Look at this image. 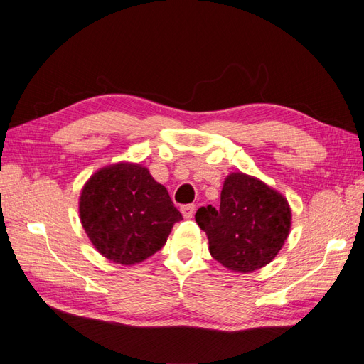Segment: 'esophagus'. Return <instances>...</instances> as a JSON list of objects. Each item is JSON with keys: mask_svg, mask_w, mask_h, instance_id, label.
<instances>
[{"mask_svg": "<svg viewBox=\"0 0 364 364\" xmlns=\"http://www.w3.org/2000/svg\"><path fill=\"white\" fill-rule=\"evenodd\" d=\"M181 211H182V215H183L185 218H191V217L194 215V213H196V205H194V203H188V205H182V208H181Z\"/></svg>", "mask_w": 364, "mask_h": 364, "instance_id": "esophagus-1", "label": "esophagus"}]
</instances>
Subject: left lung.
<instances>
[{
  "label": "left lung",
  "instance_id": "left-lung-1",
  "mask_svg": "<svg viewBox=\"0 0 364 364\" xmlns=\"http://www.w3.org/2000/svg\"><path fill=\"white\" fill-rule=\"evenodd\" d=\"M290 220L284 196L243 173L228 176L218 209L208 205L196 213L213 258L240 273L258 270L277 257L289 237Z\"/></svg>",
  "mask_w": 364,
  "mask_h": 364
}]
</instances>
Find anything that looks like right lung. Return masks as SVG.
<instances>
[{
	"label": "right lung",
	"mask_w": 364,
	"mask_h": 364,
	"mask_svg": "<svg viewBox=\"0 0 364 364\" xmlns=\"http://www.w3.org/2000/svg\"><path fill=\"white\" fill-rule=\"evenodd\" d=\"M80 218L103 257L136 264L162 249L182 214L164 185L138 164H117L97 171L80 196Z\"/></svg>",
	"instance_id": "add662e5"
}]
</instances>
